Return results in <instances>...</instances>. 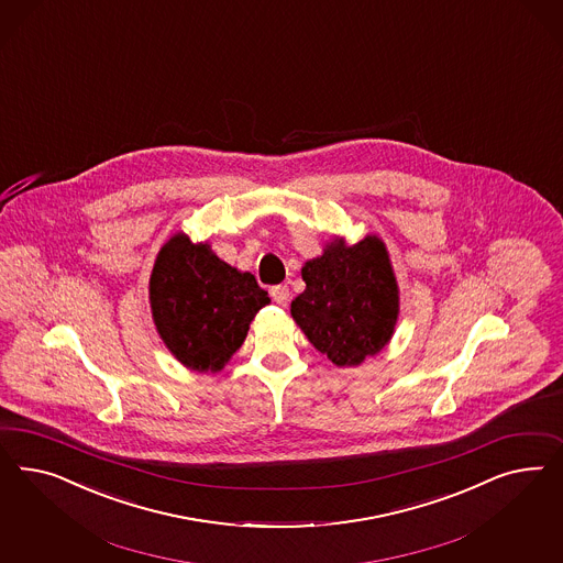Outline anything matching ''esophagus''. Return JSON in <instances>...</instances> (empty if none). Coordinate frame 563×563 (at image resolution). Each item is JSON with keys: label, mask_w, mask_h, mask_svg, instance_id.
<instances>
[{"label": "esophagus", "mask_w": 563, "mask_h": 563, "mask_svg": "<svg viewBox=\"0 0 563 563\" xmlns=\"http://www.w3.org/2000/svg\"><path fill=\"white\" fill-rule=\"evenodd\" d=\"M271 295H273V299L278 306H287L289 303L290 292L287 285H276V287L271 289Z\"/></svg>", "instance_id": "esophagus-1"}]
</instances>
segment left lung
<instances>
[{
	"label": "left lung",
	"mask_w": 563,
	"mask_h": 563,
	"mask_svg": "<svg viewBox=\"0 0 563 563\" xmlns=\"http://www.w3.org/2000/svg\"><path fill=\"white\" fill-rule=\"evenodd\" d=\"M301 276L306 290L292 299L290 316L334 365H361L390 342L400 297L382 239L367 235L355 245L334 239Z\"/></svg>",
	"instance_id": "obj_1"
}]
</instances>
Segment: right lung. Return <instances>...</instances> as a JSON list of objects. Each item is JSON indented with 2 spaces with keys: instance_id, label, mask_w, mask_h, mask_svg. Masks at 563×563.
I'll return each mask as SVG.
<instances>
[{
  "instance_id": "add662e5",
  "label": "right lung",
  "mask_w": 563,
  "mask_h": 563,
  "mask_svg": "<svg viewBox=\"0 0 563 563\" xmlns=\"http://www.w3.org/2000/svg\"><path fill=\"white\" fill-rule=\"evenodd\" d=\"M151 309L173 357L191 372H221L245 341L257 311L271 303L256 276L239 273L208 243L177 233L151 274Z\"/></svg>"
}]
</instances>
